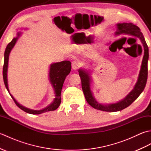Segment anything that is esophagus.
Wrapping results in <instances>:
<instances>
[{
  "instance_id": "obj_1",
  "label": "esophagus",
  "mask_w": 151,
  "mask_h": 151,
  "mask_svg": "<svg viewBox=\"0 0 151 151\" xmlns=\"http://www.w3.org/2000/svg\"><path fill=\"white\" fill-rule=\"evenodd\" d=\"M79 65L80 64L79 63L77 62V61H73V62H72V68L74 69V70H76L77 69L78 67H79Z\"/></svg>"
}]
</instances>
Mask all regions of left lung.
<instances>
[{
  "label": "left lung",
  "instance_id": "obj_1",
  "mask_svg": "<svg viewBox=\"0 0 151 151\" xmlns=\"http://www.w3.org/2000/svg\"><path fill=\"white\" fill-rule=\"evenodd\" d=\"M117 31L115 33L116 34L124 33L125 34H129L130 36L136 37L140 40L143 47L144 55L138 80H137L135 87L123 101L119 102L117 103L103 105L99 104V102L96 101L92 95V92L90 89V76H89L88 73L86 72L85 70L82 69L79 70V76L81 77L82 82V88L83 92H84L86 101L93 108L101 111L114 112L121 111L129 106L143 91L147 83V76H148L147 63H148L149 60V48L145 40V38L143 37V34L140 31L139 28L134 25L133 23H131V22H129V23H127V22H123V23L121 24L119 23L117 24Z\"/></svg>",
  "mask_w": 151,
  "mask_h": 151
}]
</instances>
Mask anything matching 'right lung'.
Here are the masks:
<instances>
[{
    "instance_id": "1",
    "label": "right lung",
    "mask_w": 151,
    "mask_h": 151,
    "mask_svg": "<svg viewBox=\"0 0 151 151\" xmlns=\"http://www.w3.org/2000/svg\"><path fill=\"white\" fill-rule=\"evenodd\" d=\"M20 33L17 34V36L14 37L10 43H9L8 45L6 48L4 52V65H3V80H4V85L8 93L10 95L13 100L15 102V103L17 106L21 109L22 110L27 112V113L30 114H40L44 113V112L49 111H54L59 107V106L61 103V91L63 87V84L64 81H65V77L69 75L70 69H71V63L69 61H63L61 62L54 63L50 66V71H49V78L50 82L54 88V91H55V99H54L53 102L50 104L49 106L41 110H33L22 106L21 104H19L18 102L16 101L14 97L10 94L9 91L8 86V79H7V70H8V59L9 55L10 53L11 50L14 47L15 43L17 42L18 38L20 36Z\"/></svg>"
}]
</instances>
